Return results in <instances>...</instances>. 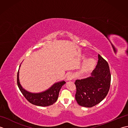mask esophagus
Returning <instances> with one entry per match:
<instances>
[{
    "label": "esophagus",
    "instance_id": "esophagus-1",
    "mask_svg": "<svg viewBox=\"0 0 128 128\" xmlns=\"http://www.w3.org/2000/svg\"><path fill=\"white\" fill-rule=\"evenodd\" d=\"M73 78V75L72 74H68L66 76V81L72 80Z\"/></svg>",
    "mask_w": 128,
    "mask_h": 128
}]
</instances>
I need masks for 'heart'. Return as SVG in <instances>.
<instances>
[{
  "label": "heart",
  "instance_id": "b5f03b06",
  "mask_svg": "<svg viewBox=\"0 0 128 128\" xmlns=\"http://www.w3.org/2000/svg\"><path fill=\"white\" fill-rule=\"evenodd\" d=\"M85 59V56H82L81 59L84 60ZM95 63H96V62H95L94 60L93 59L90 58L86 60L84 62L82 69L81 70V74H85V73L90 71V70L94 67Z\"/></svg>",
  "mask_w": 128,
  "mask_h": 128
}]
</instances>
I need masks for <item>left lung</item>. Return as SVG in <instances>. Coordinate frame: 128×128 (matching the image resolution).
I'll return each mask as SVG.
<instances>
[{"instance_id":"obj_1","label":"left lung","mask_w":128,"mask_h":128,"mask_svg":"<svg viewBox=\"0 0 128 128\" xmlns=\"http://www.w3.org/2000/svg\"><path fill=\"white\" fill-rule=\"evenodd\" d=\"M97 64L91 76L75 81V100L82 107L90 108L98 104L110 90L111 75L107 62L98 54Z\"/></svg>"}]
</instances>
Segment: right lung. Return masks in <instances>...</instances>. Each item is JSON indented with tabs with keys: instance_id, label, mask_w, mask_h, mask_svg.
<instances>
[{
	"instance_id": "1",
	"label": "right lung",
	"mask_w": 128,
	"mask_h": 128,
	"mask_svg": "<svg viewBox=\"0 0 128 128\" xmlns=\"http://www.w3.org/2000/svg\"><path fill=\"white\" fill-rule=\"evenodd\" d=\"M19 72H18L17 84L21 93L26 99L32 104L36 106L46 107L54 104L58 98L60 90L66 82L64 81L55 83L50 88L40 93H31L22 88L18 78Z\"/></svg>"
}]
</instances>
